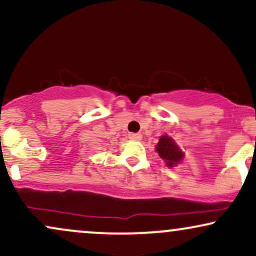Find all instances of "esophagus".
<instances>
[{"instance_id": "34e87169", "label": "esophagus", "mask_w": 256, "mask_h": 256, "mask_svg": "<svg viewBox=\"0 0 256 256\" xmlns=\"http://www.w3.org/2000/svg\"><path fill=\"white\" fill-rule=\"evenodd\" d=\"M128 138L132 140H142V134H128Z\"/></svg>"}]
</instances>
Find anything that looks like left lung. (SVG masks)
<instances>
[{
    "mask_svg": "<svg viewBox=\"0 0 256 256\" xmlns=\"http://www.w3.org/2000/svg\"><path fill=\"white\" fill-rule=\"evenodd\" d=\"M155 149L158 156L165 161L167 167L176 166L184 158V152L179 149L177 143L168 136H161Z\"/></svg>",
    "mask_w": 256,
    "mask_h": 256,
    "instance_id": "1",
    "label": "left lung"
}]
</instances>
